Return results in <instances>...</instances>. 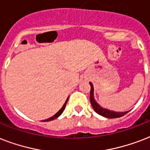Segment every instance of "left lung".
<instances>
[{"instance_id":"obj_1","label":"left lung","mask_w":150,"mask_h":150,"mask_svg":"<svg viewBox=\"0 0 150 150\" xmlns=\"http://www.w3.org/2000/svg\"><path fill=\"white\" fill-rule=\"evenodd\" d=\"M90 86H91V89H90V103H91L92 107H93L94 110L99 114L101 116H103L107 118H116V117H121L124 116L125 114H126L128 111L127 112H114L109 110L103 109L100 107V105L95 101L93 97V86L92 85L91 82H89Z\"/></svg>"}]
</instances>
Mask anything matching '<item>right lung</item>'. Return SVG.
<instances>
[{
    "mask_svg": "<svg viewBox=\"0 0 150 150\" xmlns=\"http://www.w3.org/2000/svg\"><path fill=\"white\" fill-rule=\"evenodd\" d=\"M67 102H68V99H67V100H66V102L64 103V104L63 105V107H61V109L59 110L57 114H55L53 117H50V118L47 119V120H44L43 121H51V120H54V119L57 118V117H58L60 115H61V114H62V112L64 111V108H65V106H66V103H67Z\"/></svg>",
    "mask_w": 150,
    "mask_h": 150,
    "instance_id": "add662e5",
    "label": "right lung"
}]
</instances>
